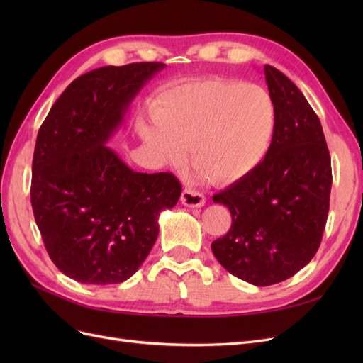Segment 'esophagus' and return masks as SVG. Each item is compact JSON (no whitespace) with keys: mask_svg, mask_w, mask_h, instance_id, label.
<instances>
[{"mask_svg":"<svg viewBox=\"0 0 363 363\" xmlns=\"http://www.w3.org/2000/svg\"><path fill=\"white\" fill-rule=\"evenodd\" d=\"M182 203L188 207H203L206 204V196L199 191L186 188L182 192Z\"/></svg>","mask_w":363,"mask_h":363,"instance_id":"1","label":"esophagus"}]
</instances>
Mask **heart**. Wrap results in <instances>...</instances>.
<instances>
[{
    "instance_id": "heart-1",
    "label": "heart",
    "mask_w": 363,
    "mask_h": 363,
    "mask_svg": "<svg viewBox=\"0 0 363 363\" xmlns=\"http://www.w3.org/2000/svg\"><path fill=\"white\" fill-rule=\"evenodd\" d=\"M157 127L139 131L160 157L184 160L216 186L247 179L268 156L277 113L271 95L256 84L227 79L183 83L164 91L152 107Z\"/></svg>"
}]
</instances>
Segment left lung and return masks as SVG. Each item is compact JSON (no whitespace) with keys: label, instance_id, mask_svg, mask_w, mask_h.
<instances>
[{"label":"left lung","instance_id":"8db88e82","mask_svg":"<svg viewBox=\"0 0 363 363\" xmlns=\"http://www.w3.org/2000/svg\"><path fill=\"white\" fill-rule=\"evenodd\" d=\"M277 124L268 156L247 179L213 195L232 227L212 242L238 279L269 286L292 277L320 248L332 189V163L320 118L286 75L265 65Z\"/></svg>","mask_w":363,"mask_h":363}]
</instances>
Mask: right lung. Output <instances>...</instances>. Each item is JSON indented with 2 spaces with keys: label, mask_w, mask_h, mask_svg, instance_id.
I'll return each instance as SVG.
<instances>
[{
  "label": "right lung",
  "mask_w": 363,
  "mask_h": 363,
  "mask_svg": "<svg viewBox=\"0 0 363 363\" xmlns=\"http://www.w3.org/2000/svg\"><path fill=\"white\" fill-rule=\"evenodd\" d=\"M167 65L103 67L75 79L39 128L31 206L43 244L65 276L86 284L130 279L159 235V215L177 204L171 172L130 169L106 144L133 98Z\"/></svg>",
  "instance_id": "add662e5"
}]
</instances>
